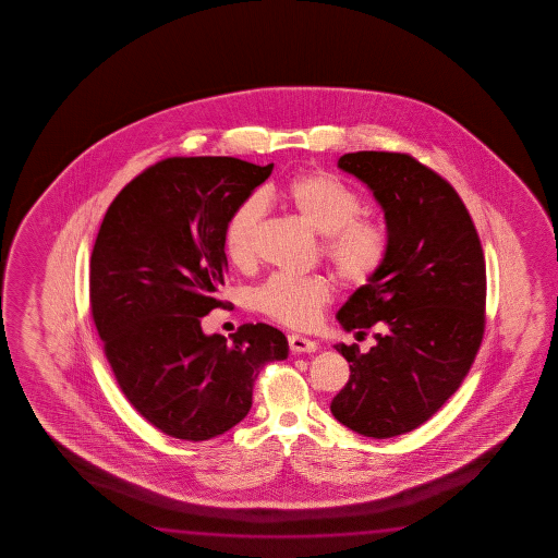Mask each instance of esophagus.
<instances>
[{
	"mask_svg": "<svg viewBox=\"0 0 558 558\" xmlns=\"http://www.w3.org/2000/svg\"><path fill=\"white\" fill-rule=\"evenodd\" d=\"M289 348L294 353H314V351L318 350V343L311 340V338L293 333V336H289Z\"/></svg>",
	"mask_w": 558,
	"mask_h": 558,
	"instance_id": "1",
	"label": "esophagus"
}]
</instances>
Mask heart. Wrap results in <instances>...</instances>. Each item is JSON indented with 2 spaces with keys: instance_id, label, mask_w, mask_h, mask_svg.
Wrapping results in <instances>:
<instances>
[{
  "instance_id": "b5f03b06",
  "label": "heart",
  "mask_w": 558,
  "mask_h": 558,
  "mask_svg": "<svg viewBox=\"0 0 558 558\" xmlns=\"http://www.w3.org/2000/svg\"><path fill=\"white\" fill-rule=\"evenodd\" d=\"M277 198L294 217L324 238L322 254L348 283L361 284L377 274L387 257L385 228L357 218L361 201L350 187L322 171L289 181ZM262 203L250 198L228 220L227 252L236 267L252 265ZM333 287L324 277H274L255 294V306L269 318L293 328H308L330 303Z\"/></svg>"
}]
</instances>
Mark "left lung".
<instances>
[{
  "mask_svg": "<svg viewBox=\"0 0 558 558\" xmlns=\"http://www.w3.org/2000/svg\"><path fill=\"white\" fill-rule=\"evenodd\" d=\"M338 168L365 183L385 213L387 257L336 318L375 348L336 343L350 380L331 400L365 437L408 434L434 416L473 365L484 333L486 267L457 191L408 154L353 151Z\"/></svg>",
  "mask_w": 558,
  "mask_h": 558,
  "instance_id": "obj_1",
  "label": "left lung"
}]
</instances>
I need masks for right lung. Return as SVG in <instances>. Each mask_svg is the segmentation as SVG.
I'll return each mask as SVG.
<instances>
[{
	"instance_id": "add662e5",
	"label": "right lung",
	"mask_w": 558,
	"mask_h": 558,
	"mask_svg": "<svg viewBox=\"0 0 558 558\" xmlns=\"http://www.w3.org/2000/svg\"><path fill=\"white\" fill-rule=\"evenodd\" d=\"M274 163L205 156L151 166L107 208L89 264V303L129 402L163 434L205 441L247 416L264 365L289 341L267 324L205 333L222 304L228 220Z\"/></svg>"
}]
</instances>
